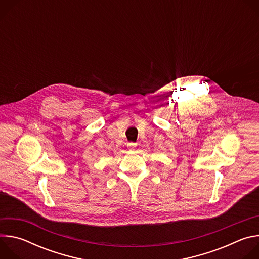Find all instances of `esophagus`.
<instances>
[{
    "mask_svg": "<svg viewBox=\"0 0 259 259\" xmlns=\"http://www.w3.org/2000/svg\"><path fill=\"white\" fill-rule=\"evenodd\" d=\"M128 146L130 147V149H131V150H133V149H134V147L136 146V143H134V142H130V143H128Z\"/></svg>",
    "mask_w": 259,
    "mask_h": 259,
    "instance_id": "1",
    "label": "esophagus"
}]
</instances>
